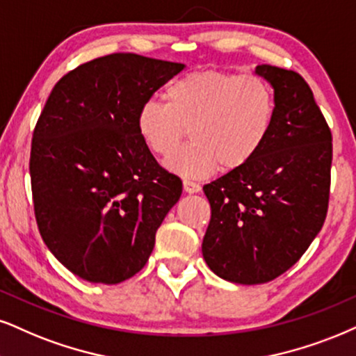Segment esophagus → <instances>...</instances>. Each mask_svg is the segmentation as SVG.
<instances>
[{"label": "esophagus", "instance_id": "1", "mask_svg": "<svg viewBox=\"0 0 356 356\" xmlns=\"http://www.w3.org/2000/svg\"><path fill=\"white\" fill-rule=\"evenodd\" d=\"M183 188H185V191L190 193V195H195V193L201 191L200 183L191 181V179H183Z\"/></svg>", "mask_w": 356, "mask_h": 356}]
</instances>
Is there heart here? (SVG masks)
Wrapping results in <instances>:
<instances>
[{
  "mask_svg": "<svg viewBox=\"0 0 356 356\" xmlns=\"http://www.w3.org/2000/svg\"><path fill=\"white\" fill-rule=\"evenodd\" d=\"M165 104L148 100L137 134L156 156H168L190 130L191 143L166 160L183 178H208L245 166L269 138L275 117L272 87L256 74L200 71L170 82Z\"/></svg>",
  "mask_w": 356,
  "mask_h": 356,
  "instance_id": "b5f03b06",
  "label": "heart"
}]
</instances>
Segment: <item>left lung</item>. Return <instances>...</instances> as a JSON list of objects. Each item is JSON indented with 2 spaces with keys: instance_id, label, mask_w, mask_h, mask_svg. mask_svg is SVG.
<instances>
[{
  "instance_id": "1",
  "label": "left lung",
  "mask_w": 356,
  "mask_h": 356,
  "mask_svg": "<svg viewBox=\"0 0 356 356\" xmlns=\"http://www.w3.org/2000/svg\"><path fill=\"white\" fill-rule=\"evenodd\" d=\"M254 72L274 90L269 138L248 165L203 186L206 264L245 285L274 280L309 249L327 216L332 166V134L309 84L269 64Z\"/></svg>"
}]
</instances>
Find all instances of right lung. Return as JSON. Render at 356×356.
Instances as JSON below:
<instances>
[{
	"mask_svg": "<svg viewBox=\"0 0 356 356\" xmlns=\"http://www.w3.org/2000/svg\"><path fill=\"white\" fill-rule=\"evenodd\" d=\"M185 64L117 52L79 65L52 89L31 143L39 232L64 267L113 285L143 269L181 196L137 134V113Z\"/></svg>",
	"mask_w": 356,
	"mask_h": 356,
	"instance_id": "1",
	"label": "right lung"
}]
</instances>
